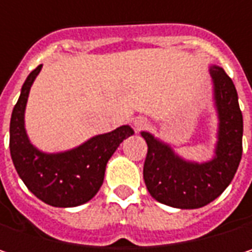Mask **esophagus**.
Segmentation results:
<instances>
[{
    "label": "esophagus",
    "mask_w": 252,
    "mask_h": 252,
    "mask_svg": "<svg viewBox=\"0 0 252 252\" xmlns=\"http://www.w3.org/2000/svg\"><path fill=\"white\" fill-rule=\"evenodd\" d=\"M134 126H135V129H144L146 126H149V121L146 120V118H143V117H137V118H134Z\"/></svg>",
    "instance_id": "esophagus-1"
}]
</instances>
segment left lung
<instances>
[{"mask_svg":"<svg viewBox=\"0 0 252 252\" xmlns=\"http://www.w3.org/2000/svg\"><path fill=\"white\" fill-rule=\"evenodd\" d=\"M215 103L219 117L215 158L204 163L188 162L155 138L141 135L147 143L143 178L150 195L176 209H198L218 198L230 184L242 156V112L232 78L223 68L210 67Z\"/></svg>","mask_w":252,"mask_h":252,"instance_id":"obj_1","label":"left lung"}]
</instances>
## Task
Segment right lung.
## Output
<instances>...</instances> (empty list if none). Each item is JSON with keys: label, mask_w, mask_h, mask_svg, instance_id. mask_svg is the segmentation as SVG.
Instances as JSON below:
<instances>
[{"label": "right lung", "mask_w": 252, "mask_h": 252, "mask_svg": "<svg viewBox=\"0 0 252 252\" xmlns=\"http://www.w3.org/2000/svg\"><path fill=\"white\" fill-rule=\"evenodd\" d=\"M40 68L42 65L36 67L27 76L11 114V159L26 187L39 200L54 207H76L96 195L103 182L108 160L134 131L129 126H123L63 153L37 150L26 134L25 109L30 87Z\"/></svg>", "instance_id": "obj_1"}]
</instances>
